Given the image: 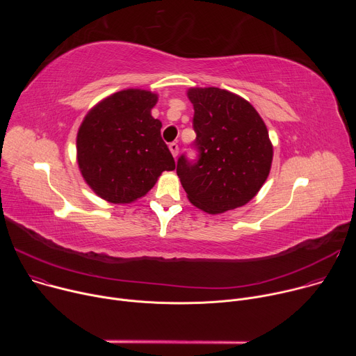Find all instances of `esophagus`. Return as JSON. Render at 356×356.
Wrapping results in <instances>:
<instances>
[{"label":"esophagus","mask_w":356,"mask_h":356,"mask_svg":"<svg viewBox=\"0 0 356 356\" xmlns=\"http://www.w3.org/2000/svg\"><path fill=\"white\" fill-rule=\"evenodd\" d=\"M169 149H170V152H172V155H173L175 158H177V155H179V143H177V142H172V143L169 145Z\"/></svg>","instance_id":"1"}]
</instances>
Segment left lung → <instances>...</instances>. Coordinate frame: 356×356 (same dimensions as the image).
Instances as JSON below:
<instances>
[{
	"mask_svg": "<svg viewBox=\"0 0 356 356\" xmlns=\"http://www.w3.org/2000/svg\"><path fill=\"white\" fill-rule=\"evenodd\" d=\"M197 159L181 155L177 176L193 206L220 214L245 206L266 181L273 147L261 115L242 97L217 87L190 88Z\"/></svg>",
	"mask_w": 356,
	"mask_h": 356,
	"instance_id": "8db88e82",
	"label": "left lung"
}]
</instances>
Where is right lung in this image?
Returning <instances> with one entry per match:
<instances>
[{
	"label": "right lung",
	"instance_id": "right-lung-1",
	"mask_svg": "<svg viewBox=\"0 0 356 356\" xmlns=\"http://www.w3.org/2000/svg\"><path fill=\"white\" fill-rule=\"evenodd\" d=\"M158 97L146 90H122L97 104L77 134V162L87 184L114 204L145 195L176 163L150 115Z\"/></svg>",
	"mask_w": 356,
	"mask_h": 356
}]
</instances>
